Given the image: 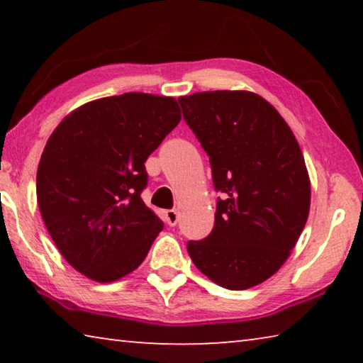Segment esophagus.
<instances>
[{
	"label": "esophagus",
	"mask_w": 363,
	"mask_h": 363,
	"mask_svg": "<svg viewBox=\"0 0 363 363\" xmlns=\"http://www.w3.org/2000/svg\"><path fill=\"white\" fill-rule=\"evenodd\" d=\"M164 220H167V224L168 225H176L177 224V220H179V214H177V211L176 210H168V211H164Z\"/></svg>",
	"instance_id": "obj_1"
}]
</instances>
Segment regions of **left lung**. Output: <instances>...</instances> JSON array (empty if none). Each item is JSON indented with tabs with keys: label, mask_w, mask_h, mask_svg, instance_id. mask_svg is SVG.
I'll return each instance as SVG.
<instances>
[{
	"label": "left lung",
	"mask_w": 363,
	"mask_h": 363,
	"mask_svg": "<svg viewBox=\"0 0 363 363\" xmlns=\"http://www.w3.org/2000/svg\"><path fill=\"white\" fill-rule=\"evenodd\" d=\"M184 120L210 157L214 227L187 243L196 269L227 290H248L277 272L303 232L311 181L303 152L272 104L250 91L179 97Z\"/></svg>",
	"instance_id": "left-lung-1"
}]
</instances>
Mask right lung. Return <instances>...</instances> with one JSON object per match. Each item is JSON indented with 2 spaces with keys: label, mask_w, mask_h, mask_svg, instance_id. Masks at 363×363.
Instances as JSON below:
<instances>
[{
  "label": "right lung",
  "mask_w": 363,
  "mask_h": 363,
  "mask_svg": "<svg viewBox=\"0 0 363 363\" xmlns=\"http://www.w3.org/2000/svg\"><path fill=\"white\" fill-rule=\"evenodd\" d=\"M181 121L174 97L126 93L78 107L48 139L36 200L73 269L101 284L136 270L163 229L140 192L145 160Z\"/></svg>",
  "instance_id": "1"
}]
</instances>
